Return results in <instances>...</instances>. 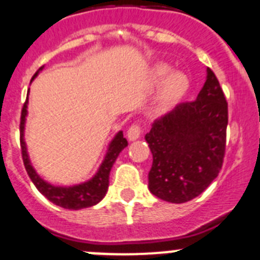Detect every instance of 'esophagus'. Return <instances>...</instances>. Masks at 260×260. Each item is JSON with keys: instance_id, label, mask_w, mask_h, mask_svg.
<instances>
[{"instance_id": "esophagus-1", "label": "esophagus", "mask_w": 260, "mask_h": 260, "mask_svg": "<svg viewBox=\"0 0 260 260\" xmlns=\"http://www.w3.org/2000/svg\"><path fill=\"white\" fill-rule=\"evenodd\" d=\"M141 137V126L139 125H132L127 130V139L128 141H137Z\"/></svg>"}]
</instances>
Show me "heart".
I'll return each mask as SVG.
<instances>
[{
	"mask_svg": "<svg viewBox=\"0 0 260 260\" xmlns=\"http://www.w3.org/2000/svg\"><path fill=\"white\" fill-rule=\"evenodd\" d=\"M152 86L161 83L155 103L156 112H162L177 103L189 88V79L182 71H172L167 63H158L150 75Z\"/></svg>",
	"mask_w": 260,
	"mask_h": 260,
	"instance_id": "obj_1",
	"label": "heart"
}]
</instances>
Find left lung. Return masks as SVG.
Returning <instances> with one entry per match:
<instances>
[{
  "mask_svg": "<svg viewBox=\"0 0 260 260\" xmlns=\"http://www.w3.org/2000/svg\"><path fill=\"white\" fill-rule=\"evenodd\" d=\"M228 103L211 69L194 102L181 103L156 119L146 141L152 152L148 189L171 203L201 195L222 167Z\"/></svg>",
  "mask_w": 260,
  "mask_h": 260,
  "instance_id": "8db88e82",
  "label": "left lung"
}]
</instances>
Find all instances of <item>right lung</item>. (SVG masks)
Returning a JSON list of instances; mask_svg holds the SVG:
<instances>
[{
    "instance_id": "right-lung-1",
    "label": "right lung",
    "mask_w": 260,
    "mask_h": 260,
    "mask_svg": "<svg viewBox=\"0 0 260 260\" xmlns=\"http://www.w3.org/2000/svg\"><path fill=\"white\" fill-rule=\"evenodd\" d=\"M43 68L44 66H41L36 71L35 75L32 77V80L38 77L39 71L43 70ZM27 104H28V100H26V103L23 105L22 116H20V148H22V157L27 174L29 176L34 185L36 186V189L44 195L48 201L57 204L59 207L66 208V210H82V208L92 207V206L98 204L99 202L104 198L108 191L110 169H112L114 161L118 157L119 152L127 146V141H126V138H123V133L118 132L116 134V137L112 139L102 165H100L99 171L96 172V174L91 180L74 186L52 185V183L43 180L36 173L35 168L32 167L31 161H29L26 142H24V125H26L27 117Z\"/></svg>"
}]
</instances>
